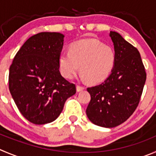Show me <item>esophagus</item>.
Masks as SVG:
<instances>
[{"label": "esophagus", "mask_w": 156, "mask_h": 156, "mask_svg": "<svg viewBox=\"0 0 156 156\" xmlns=\"http://www.w3.org/2000/svg\"><path fill=\"white\" fill-rule=\"evenodd\" d=\"M84 90V87H82V86L80 85H76V90L77 92H80L82 91V90Z\"/></svg>", "instance_id": "1"}]
</instances>
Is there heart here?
Returning a JSON list of instances; mask_svg holds the SVG:
<instances>
[{
	"label": "heart",
	"instance_id": "obj_1",
	"mask_svg": "<svg viewBox=\"0 0 156 156\" xmlns=\"http://www.w3.org/2000/svg\"><path fill=\"white\" fill-rule=\"evenodd\" d=\"M116 61L114 49L94 39L83 40L73 44L69 50L59 56V67L62 75L72 79L80 69L82 77L90 83L104 80L112 73Z\"/></svg>",
	"mask_w": 156,
	"mask_h": 156
}]
</instances>
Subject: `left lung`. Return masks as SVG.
I'll return each mask as SVG.
<instances>
[{
	"label": "left lung",
	"mask_w": 156,
	"mask_h": 156,
	"mask_svg": "<svg viewBox=\"0 0 156 156\" xmlns=\"http://www.w3.org/2000/svg\"><path fill=\"white\" fill-rule=\"evenodd\" d=\"M109 36L116 55L115 66L102 83L87 88L91 99L86 111L93 124L106 128L117 126L131 116L146 80L137 49L115 31Z\"/></svg>",
	"instance_id": "left-lung-1"
}]
</instances>
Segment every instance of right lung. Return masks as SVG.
Returning a JSON list of instances; mask_svg holds the SVG:
<instances>
[{
  "label": "right lung",
  "mask_w": 156,
  "mask_h": 156,
  "mask_svg": "<svg viewBox=\"0 0 156 156\" xmlns=\"http://www.w3.org/2000/svg\"><path fill=\"white\" fill-rule=\"evenodd\" d=\"M60 33L41 32L30 37L14 57L9 70V90L20 113L44 125L54 121L64 103L76 92L75 84L61 76Z\"/></svg>",
  "instance_id": "add662e5"
}]
</instances>
